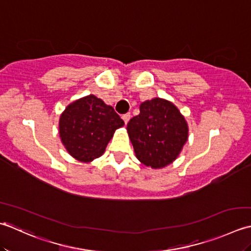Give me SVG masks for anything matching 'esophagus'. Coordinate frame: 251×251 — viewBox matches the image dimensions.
Wrapping results in <instances>:
<instances>
[{
    "label": "esophagus",
    "instance_id": "34e87169",
    "mask_svg": "<svg viewBox=\"0 0 251 251\" xmlns=\"http://www.w3.org/2000/svg\"><path fill=\"white\" fill-rule=\"evenodd\" d=\"M130 118H131L130 112H126V114H125L124 116H122V119H124V121H125V124H126V125L127 124V122H129Z\"/></svg>",
    "mask_w": 251,
    "mask_h": 251
}]
</instances>
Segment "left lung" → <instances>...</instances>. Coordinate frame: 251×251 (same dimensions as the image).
<instances>
[{"label":"left lung","mask_w":251,"mask_h":251,"mask_svg":"<svg viewBox=\"0 0 251 251\" xmlns=\"http://www.w3.org/2000/svg\"><path fill=\"white\" fill-rule=\"evenodd\" d=\"M126 130L137 159L154 169L175 161L188 139L185 118L171 101L159 97L142 103Z\"/></svg>","instance_id":"8db88e82"}]
</instances>
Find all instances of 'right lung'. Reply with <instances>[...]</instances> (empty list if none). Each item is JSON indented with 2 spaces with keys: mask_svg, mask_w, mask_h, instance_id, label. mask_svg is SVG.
<instances>
[{
  "mask_svg": "<svg viewBox=\"0 0 251 251\" xmlns=\"http://www.w3.org/2000/svg\"><path fill=\"white\" fill-rule=\"evenodd\" d=\"M124 125L111 106L91 94L66 107L59 118V136L71 156L91 162L104 154L115 131Z\"/></svg>",
  "mask_w": 251,
  "mask_h": 251,
  "instance_id": "obj_1",
  "label": "right lung"
}]
</instances>
